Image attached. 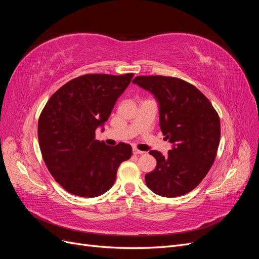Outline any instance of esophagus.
Segmentation results:
<instances>
[{"instance_id": "obj_1", "label": "esophagus", "mask_w": 259, "mask_h": 259, "mask_svg": "<svg viewBox=\"0 0 259 259\" xmlns=\"http://www.w3.org/2000/svg\"><path fill=\"white\" fill-rule=\"evenodd\" d=\"M133 153H134L135 155H138V154H143L144 151H140V150H138L137 148H134V149H133Z\"/></svg>"}]
</instances>
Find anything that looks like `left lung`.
Instances as JSON below:
<instances>
[{
  "instance_id": "1",
  "label": "left lung",
  "mask_w": 259,
  "mask_h": 259,
  "mask_svg": "<svg viewBox=\"0 0 259 259\" xmlns=\"http://www.w3.org/2000/svg\"><path fill=\"white\" fill-rule=\"evenodd\" d=\"M133 83L151 92L160 106V127L173 148L166 155L151 150L155 169L145 176L149 189L165 198L193 190L215 161L221 121L205 95L182 79L139 75Z\"/></svg>"
}]
</instances>
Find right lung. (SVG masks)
Masks as SVG:
<instances>
[{
    "label": "right lung",
    "mask_w": 259,
    "mask_h": 259,
    "mask_svg": "<svg viewBox=\"0 0 259 259\" xmlns=\"http://www.w3.org/2000/svg\"><path fill=\"white\" fill-rule=\"evenodd\" d=\"M133 75L77 76L55 92L43 108L37 124L42 158L66 191L98 197L113 186L120 164L131 158L130 145L107 146L95 139V131L109 119Z\"/></svg>",
    "instance_id": "right-lung-1"
}]
</instances>
